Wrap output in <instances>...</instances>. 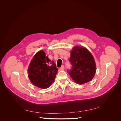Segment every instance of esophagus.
<instances>
[{"instance_id": "1", "label": "esophagus", "mask_w": 121, "mask_h": 121, "mask_svg": "<svg viewBox=\"0 0 121 121\" xmlns=\"http://www.w3.org/2000/svg\"><path fill=\"white\" fill-rule=\"evenodd\" d=\"M60 69H61V70H63V69H65V67L64 65H62V66L60 68Z\"/></svg>"}]
</instances>
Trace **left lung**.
Instances as JSON below:
<instances>
[{
	"label": "left lung",
	"mask_w": 121,
	"mask_h": 121,
	"mask_svg": "<svg viewBox=\"0 0 121 121\" xmlns=\"http://www.w3.org/2000/svg\"><path fill=\"white\" fill-rule=\"evenodd\" d=\"M69 61L72 67L68 70V73L76 83L83 84L92 80L96 72L95 62L92 54L85 47H73Z\"/></svg>",
	"instance_id": "8db88e82"
}]
</instances>
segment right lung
<instances>
[{"label": "right lung", "instance_id": "right-lung-1", "mask_svg": "<svg viewBox=\"0 0 121 121\" xmlns=\"http://www.w3.org/2000/svg\"><path fill=\"white\" fill-rule=\"evenodd\" d=\"M58 69L43 50L39 51L33 57L28 68V77L35 86L42 89L50 87L53 83Z\"/></svg>", "mask_w": 121, "mask_h": 121}]
</instances>
